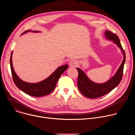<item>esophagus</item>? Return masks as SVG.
<instances>
[{
  "label": "esophagus",
  "instance_id": "obj_1",
  "mask_svg": "<svg viewBox=\"0 0 135 135\" xmlns=\"http://www.w3.org/2000/svg\"><path fill=\"white\" fill-rule=\"evenodd\" d=\"M69 65L70 67L71 68H74L75 67H76V66L78 65V62H77L76 60H71L69 63Z\"/></svg>",
  "mask_w": 135,
  "mask_h": 135
}]
</instances>
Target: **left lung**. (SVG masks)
<instances>
[{"instance_id": "1", "label": "left lung", "mask_w": 135, "mask_h": 135, "mask_svg": "<svg viewBox=\"0 0 135 135\" xmlns=\"http://www.w3.org/2000/svg\"><path fill=\"white\" fill-rule=\"evenodd\" d=\"M105 35L107 40L112 41L121 50L124 56L123 60L115 74L110 80L104 83H96L92 82L81 69L76 68L79 72L78 89L85 97L91 99L101 97L110 92L119 84L123 76L124 65L126 61V54L121 46L119 38L117 35L108 30L105 31Z\"/></svg>"}]
</instances>
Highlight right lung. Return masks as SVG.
Listing matches in <instances>:
<instances>
[{
    "label": "right lung",
    "instance_id": "right-lung-1",
    "mask_svg": "<svg viewBox=\"0 0 135 135\" xmlns=\"http://www.w3.org/2000/svg\"><path fill=\"white\" fill-rule=\"evenodd\" d=\"M29 31L33 32H40L38 31L27 30L22 35ZM12 53L10 57V65L13 81L16 86L25 93L35 97H40L51 93L55 89L57 81L61 75L68 68V65H63L57 68L50 76L45 80L35 83H28L21 80L15 73L12 64Z\"/></svg>",
    "mask_w": 135,
    "mask_h": 135
}]
</instances>
